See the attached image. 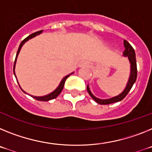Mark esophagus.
<instances>
[{"instance_id": "34e87169", "label": "esophagus", "mask_w": 152, "mask_h": 152, "mask_svg": "<svg viewBox=\"0 0 152 152\" xmlns=\"http://www.w3.org/2000/svg\"><path fill=\"white\" fill-rule=\"evenodd\" d=\"M89 66V63L84 61V62H82V63H80V66Z\"/></svg>"}]
</instances>
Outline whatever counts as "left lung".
<instances>
[{
  "mask_svg": "<svg viewBox=\"0 0 152 152\" xmlns=\"http://www.w3.org/2000/svg\"><path fill=\"white\" fill-rule=\"evenodd\" d=\"M124 47H125V50L124 51V56L128 57L130 63V75H129V80L126 84L125 89L122 91L120 94L118 96H115L114 97L109 99H99L97 97L92 94L91 92L90 89H89V85L87 86V91L89 92V96L92 98V99L96 101L97 103L100 104V105H108V104L113 103V102H120L121 100L123 99L125 96H127L129 92L131 90L132 87L134 85V83L136 81L137 79V64H136V57H135V53H134V49L132 47L131 44L127 41V40H124Z\"/></svg>",
  "mask_w": 152,
  "mask_h": 152,
  "instance_id": "8db88e82",
  "label": "left lung"
}]
</instances>
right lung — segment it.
Listing matches in <instances>:
<instances>
[{
	"label": "right lung",
	"instance_id": "obj_1",
	"mask_svg": "<svg viewBox=\"0 0 152 152\" xmlns=\"http://www.w3.org/2000/svg\"><path fill=\"white\" fill-rule=\"evenodd\" d=\"M43 32V30H40V31H37V32L36 33H34V34H30V36L27 37V38H25L24 39H23V41L21 42L19 46V48H18V53H17V55H16V58H15V61H14V76H15L16 79H17V76H16V74H15V66H16V63H17V59H18V55H19L20 53V51L21 48H22V47H23V45L26 42H27L29 40V39H32V38L35 37L36 36H37V35H39V34H40L41 33ZM73 72H72V73H70V74L67 75V76H64V77L62 79L61 82L60 83V84H59V86H58L57 87H56V89H55V90L53 91L52 92H50V93H49V94L46 95V96H32V95H30L31 97H33L34 99H35L37 100H39V101H50V100L51 99H56V97H57L61 93L62 90H63V86H64V84H65V82L67 78L69 77V76H70L71 74H72ZM18 81V80H17ZM18 84H19V83H18ZM20 86V84H19ZM20 88L21 89L20 86ZM22 91H23L24 93H26V94H28V93H27V92H25V91H23V89H22Z\"/></svg>",
	"mask_w": 152,
	"mask_h": 152
}]
</instances>
